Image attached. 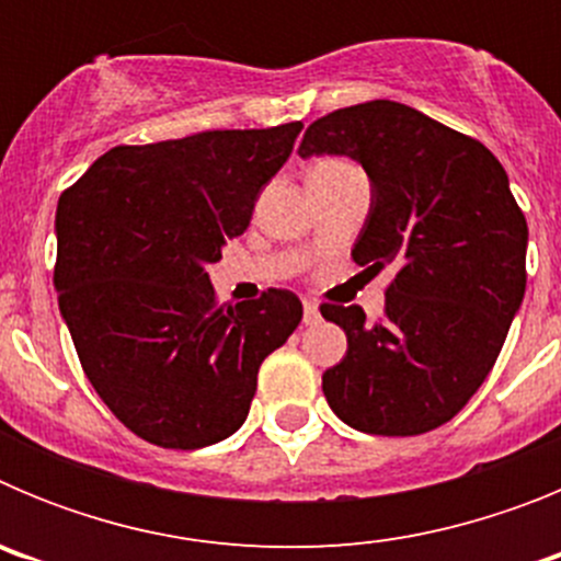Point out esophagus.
Masks as SVG:
<instances>
[{
  "instance_id": "esophagus-1",
  "label": "esophagus",
  "mask_w": 561,
  "mask_h": 561,
  "mask_svg": "<svg viewBox=\"0 0 561 561\" xmlns=\"http://www.w3.org/2000/svg\"><path fill=\"white\" fill-rule=\"evenodd\" d=\"M304 323L306 325L320 323V309H317L314 300H304Z\"/></svg>"
}]
</instances>
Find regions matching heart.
<instances>
[{"label": "heart", "mask_w": 561, "mask_h": 561, "mask_svg": "<svg viewBox=\"0 0 561 561\" xmlns=\"http://www.w3.org/2000/svg\"><path fill=\"white\" fill-rule=\"evenodd\" d=\"M323 165H348V162H323Z\"/></svg>", "instance_id": "heart-1"}]
</instances>
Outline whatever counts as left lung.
<instances>
[{"instance_id": "1", "label": "left lung", "mask_w": 561, "mask_h": 561, "mask_svg": "<svg viewBox=\"0 0 561 561\" xmlns=\"http://www.w3.org/2000/svg\"><path fill=\"white\" fill-rule=\"evenodd\" d=\"M297 153L362 162L374 199L351 257L374 275L396 272L376 323L359 306H320L348 336L323 374L331 410L370 435L447 424L494 368L525 295L528 225L503 165L480 140L396 101L325 114Z\"/></svg>"}]
</instances>
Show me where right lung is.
Masks as SVG:
<instances>
[{
    "label": "right lung",
    "instance_id": "add662e5",
    "mask_svg": "<svg viewBox=\"0 0 561 561\" xmlns=\"http://www.w3.org/2000/svg\"><path fill=\"white\" fill-rule=\"evenodd\" d=\"M300 128L117 146L58 199L53 284L81 368L117 421L153 447L199 449L236 433L261 362L304 317L289 289L230 306L207 277Z\"/></svg>",
    "mask_w": 561,
    "mask_h": 561
}]
</instances>
